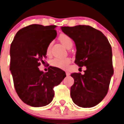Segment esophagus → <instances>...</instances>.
I'll list each match as a JSON object with an SVG mask.
<instances>
[{
    "mask_svg": "<svg viewBox=\"0 0 124 124\" xmlns=\"http://www.w3.org/2000/svg\"><path fill=\"white\" fill-rule=\"evenodd\" d=\"M66 75H67V76H70V73L68 71H66Z\"/></svg>",
    "mask_w": 124,
    "mask_h": 124,
    "instance_id": "1",
    "label": "esophagus"
}]
</instances>
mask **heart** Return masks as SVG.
Masks as SVG:
<instances>
[{
    "mask_svg": "<svg viewBox=\"0 0 124 124\" xmlns=\"http://www.w3.org/2000/svg\"><path fill=\"white\" fill-rule=\"evenodd\" d=\"M59 41L65 46L67 48H70L73 45V41L72 39L70 36L65 34H62L59 36ZM51 44H50L48 45L46 48V52L47 54H49L51 51ZM71 59L69 57H65V58H56L53 59L51 61V64L54 67H57L61 69H67L68 65L70 63Z\"/></svg>",
    "mask_w": 124,
    "mask_h": 124,
    "instance_id": "heart-1",
    "label": "heart"
}]
</instances>
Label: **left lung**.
I'll use <instances>...</instances> for the list:
<instances>
[{
    "mask_svg": "<svg viewBox=\"0 0 124 124\" xmlns=\"http://www.w3.org/2000/svg\"><path fill=\"white\" fill-rule=\"evenodd\" d=\"M61 29L75 43V63L86 68L84 74H71L74 80L70 90L72 100L80 107L96 106L107 94L114 73L111 45L101 31L88 25L62 26Z\"/></svg>",
    "mask_w": 124,
    "mask_h": 124,
    "instance_id": "1",
    "label": "left lung"
}]
</instances>
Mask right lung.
Returning <instances> with one entry per match:
<instances>
[{"mask_svg":"<svg viewBox=\"0 0 124 124\" xmlns=\"http://www.w3.org/2000/svg\"><path fill=\"white\" fill-rule=\"evenodd\" d=\"M56 25L33 24L18 31L10 47V67L17 94L25 104L46 106L54 96L53 88L66 77L60 68L50 67L46 73L38 67L44 62L46 48L57 36Z\"/></svg>","mask_w":124,"mask_h":124,"instance_id":"add662e5","label":"right lung"}]
</instances>
